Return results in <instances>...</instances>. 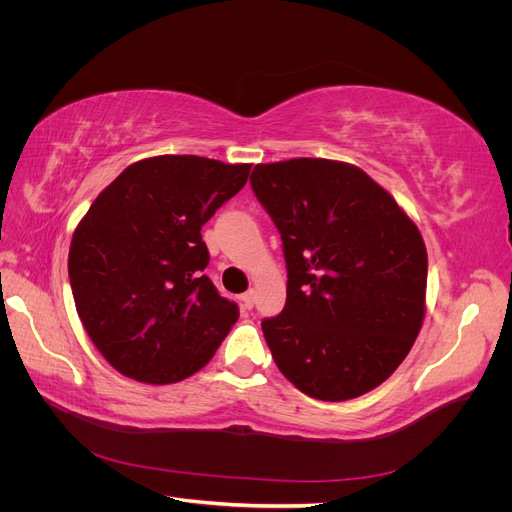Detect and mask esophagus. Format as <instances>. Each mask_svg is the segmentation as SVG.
Segmentation results:
<instances>
[{"label":"esophagus","mask_w":512,"mask_h":512,"mask_svg":"<svg viewBox=\"0 0 512 512\" xmlns=\"http://www.w3.org/2000/svg\"><path fill=\"white\" fill-rule=\"evenodd\" d=\"M254 301H256V290H247L243 297H241V303H243V309H252L254 307Z\"/></svg>","instance_id":"esophagus-1"}]
</instances>
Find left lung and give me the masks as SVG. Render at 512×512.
<instances>
[{
	"label": "left lung",
	"instance_id": "left-lung-1",
	"mask_svg": "<svg viewBox=\"0 0 512 512\" xmlns=\"http://www.w3.org/2000/svg\"><path fill=\"white\" fill-rule=\"evenodd\" d=\"M252 190L282 235L286 305L262 320L275 365L322 401L374 391L423 327L421 230L365 170L324 158L256 164Z\"/></svg>",
	"mask_w": 512,
	"mask_h": 512
}]
</instances>
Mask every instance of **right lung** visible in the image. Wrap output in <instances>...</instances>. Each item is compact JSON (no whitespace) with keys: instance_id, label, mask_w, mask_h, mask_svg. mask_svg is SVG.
Listing matches in <instances>:
<instances>
[{"instance_id":"add662e5","label":"right lung","mask_w":512,"mask_h":512,"mask_svg":"<svg viewBox=\"0 0 512 512\" xmlns=\"http://www.w3.org/2000/svg\"><path fill=\"white\" fill-rule=\"evenodd\" d=\"M252 164L156 156L130 164L76 226L68 275L91 342L119 374L173 384L203 369L239 318L207 275L200 228Z\"/></svg>"}]
</instances>
